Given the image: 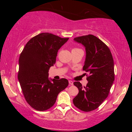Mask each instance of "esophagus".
Segmentation results:
<instances>
[{"label": "esophagus", "mask_w": 132, "mask_h": 132, "mask_svg": "<svg viewBox=\"0 0 132 132\" xmlns=\"http://www.w3.org/2000/svg\"><path fill=\"white\" fill-rule=\"evenodd\" d=\"M69 84H70V85H73V81H71V80H69Z\"/></svg>", "instance_id": "34e87169"}]
</instances>
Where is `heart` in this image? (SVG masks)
<instances>
[{"label":"heart","instance_id":"heart-1","mask_svg":"<svg viewBox=\"0 0 132 132\" xmlns=\"http://www.w3.org/2000/svg\"><path fill=\"white\" fill-rule=\"evenodd\" d=\"M79 50V48H73V50ZM72 50V51H73Z\"/></svg>","mask_w":132,"mask_h":132}]
</instances>
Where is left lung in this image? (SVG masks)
<instances>
[{"label":"left lung","mask_w":132,"mask_h":132,"mask_svg":"<svg viewBox=\"0 0 132 132\" xmlns=\"http://www.w3.org/2000/svg\"><path fill=\"white\" fill-rule=\"evenodd\" d=\"M74 40L86 48L82 70L88 75H86L88 83L86 87L79 81L73 82L79 93L73 102L81 111L90 112L97 109L108 97L115 79L113 59L108 46L94 35H83Z\"/></svg>","instance_id":"left-lung-1"}]
</instances>
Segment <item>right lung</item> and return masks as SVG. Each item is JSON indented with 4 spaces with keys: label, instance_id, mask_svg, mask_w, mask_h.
<instances>
[{
    "label": "right lung",
    "instance_id": "1",
    "mask_svg": "<svg viewBox=\"0 0 132 132\" xmlns=\"http://www.w3.org/2000/svg\"><path fill=\"white\" fill-rule=\"evenodd\" d=\"M69 38L41 33L26 44L19 57L18 79L24 97L30 105L39 111L51 108L59 93L68 87L66 79H48V71L56 62L57 51Z\"/></svg>",
    "mask_w": 132,
    "mask_h": 132
}]
</instances>
